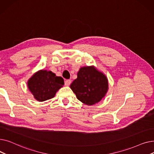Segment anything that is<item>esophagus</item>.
<instances>
[{
	"label": "esophagus",
	"mask_w": 154,
	"mask_h": 154,
	"mask_svg": "<svg viewBox=\"0 0 154 154\" xmlns=\"http://www.w3.org/2000/svg\"><path fill=\"white\" fill-rule=\"evenodd\" d=\"M70 83H71V80H70V79H67L66 80V81H65V85L67 86H69L70 84Z\"/></svg>",
	"instance_id": "esophagus-1"
}]
</instances>
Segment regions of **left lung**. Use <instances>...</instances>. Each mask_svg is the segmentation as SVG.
Returning a JSON list of instances; mask_svg holds the SVG:
<instances>
[{
	"instance_id": "left-lung-1",
	"label": "left lung",
	"mask_w": 154,
	"mask_h": 154,
	"mask_svg": "<svg viewBox=\"0 0 154 154\" xmlns=\"http://www.w3.org/2000/svg\"><path fill=\"white\" fill-rule=\"evenodd\" d=\"M77 98L82 103L92 106L99 102L108 90V80L94 67L80 68L77 78L70 85Z\"/></svg>"
}]
</instances>
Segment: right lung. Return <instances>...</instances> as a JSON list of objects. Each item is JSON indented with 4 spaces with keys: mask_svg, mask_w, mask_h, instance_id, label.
<instances>
[{
    "mask_svg": "<svg viewBox=\"0 0 154 154\" xmlns=\"http://www.w3.org/2000/svg\"><path fill=\"white\" fill-rule=\"evenodd\" d=\"M27 84L34 98L42 102L53 98L55 93L63 85L64 80L51 71L41 70L33 75Z\"/></svg>",
    "mask_w": 154,
    "mask_h": 154,
    "instance_id": "1",
    "label": "right lung"
}]
</instances>
